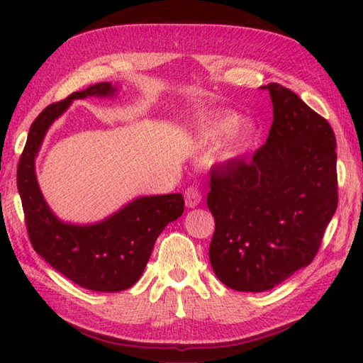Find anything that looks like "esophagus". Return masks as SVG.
I'll return each mask as SVG.
<instances>
[{
    "instance_id": "obj_1",
    "label": "esophagus",
    "mask_w": 363,
    "mask_h": 363,
    "mask_svg": "<svg viewBox=\"0 0 363 363\" xmlns=\"http://www.w3.org/2000/svg\"><path fill=\"white\" fill-rule=\"evenodd\" d=\"M184 199H186V206L189 209H191V207L201 203V194H199V190L196 187H189L186 190V194H184Z\"/></svg>"
}]
</instances>
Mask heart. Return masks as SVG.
I'll return each mask as SVG.
<instances>
[{
    "label": "heart",
    "instance_id": "b5f03b06",
    "mask_svg": "<svg viewBox=\"0 0 363 363\" xmlns=\"http://www.w3.org/2000/svg\"><path fill=\"white\" fill-rule=\"evenodd\" d=\"M235 123L237 117L229 115V117H221L211 121L209 125H206L199 130L198 140L203 146H212L218 143L228 134L217 154V160L221 162V164H229V162L240 159L251 148L254 142V128L251 125H242L233 130Z\"/></svg>",
    "mask_w": 363,
    "mask_h": 363
}]
</instances>
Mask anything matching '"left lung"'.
Instances as JSON below:
<instances>
[{
	"label": "left lung",
	"mask_w": 363,
	"mask_h": 363,
	"mask_svg": "<svg viewBox=\"0 0 363 363\" xmlns=\"http://www.w3.org/2000/svg\"><path fill=\"white\" fill-rule=\"evenodd\" d=\"M262 89L273 103L267 143L248 162L213 169L207 194L213 273L229 289L256 293L311 264L338 203L333 128L291 90Z\"/></svg>",
	"instance_id": "obj_1"
}]
</instances>
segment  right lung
Returning a JSON list of instances; mask_svg holds the SVG:
<instances>
[{"mask_svg": "<svg viewBox=\"0 0 363 363\" xmlns=\"http://www.w3.org/2000/svg\"><path fill=\"white\" fill-rule=\"evenodd\" d=\"M117 91L111 82H99L46 107L30 125L17 169V187L35 252L74 284L106 293L126 290L140 279L157 237L182 215L184 196H138L101 221L74 225L57 218L46 204L37 182L35 157L50 126L74 99L113 98Z\"/></svg>", "mask_w": 363, "mask_h": 363, "instance_id": "right-lung-1", "label": "right lung"}]
</instances>
